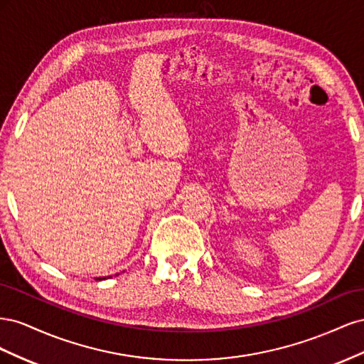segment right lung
Segmentation results:
<instances>
[{
	"instance_id": "right-lung-1",
	"label": "right lung",
	"mask_w": 364,
	"mask_h": 364,
	"mask_svg": "<svg viewBox=\"0 0 364 364\" xmlns=\"http://www.w3.org/2000/svg\"><path fill=\"white\" fill-rule=\"evenodd\" d=\"M95 279H98V281H102V279H106V277H103V278H95Z\"/></svg>"
}]
</instances>
